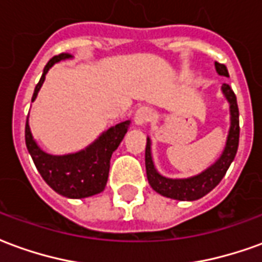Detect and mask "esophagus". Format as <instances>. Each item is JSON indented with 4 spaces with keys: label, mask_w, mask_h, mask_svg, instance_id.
<instances>
[{
    "label": "esophagus",
    "mask_w": 262,
    "mask_h": 262,
    "mask_svg": "<svg viewBox=\"0 0 262 262\" xmlns=\"http://www.w3.org/2000/svg\"><path fill=\"white\" fill-rule=\"evenodd\" d=\"M151 118H153V112L147 106H142L135 112V123L137 126H143L144 123H147L151 120Z\"/></svg>",
    "instance_id": "1"
}]
</instances>
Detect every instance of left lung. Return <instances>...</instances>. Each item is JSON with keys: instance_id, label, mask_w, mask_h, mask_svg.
<instances>
[{"instance_id": "obj_1", "label": "left lung", "mask_w": 262, "mask_h": 262, "mask_svg": "<svg viewBox=\"0 0 262 262\" xmlns=\"http://www.w3.org/2000/svg\"><path fill=\"white\" fill-rule=\"evenodd\" d=\"M214 69L217 74L229 77V71L225 64L214 63ZM222 92L230 106V129L226 139V146L220 157L206 170L199 172L196 176L188 178H168L160 174L154 165L153 156H151V140L147 137L146 144V174L150 187L160 195L177 201H196L209 193L225 177L226 171L233 163L236 157L237 147H238V136H240V126H238V106L234 92L229 84L222 85Z\"/></svg>"}]
</instances>
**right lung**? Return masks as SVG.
Returning a JSON list of instances; mask_svg holds the SVG:
<instances>
[{"label":"right lung","instance_id":"1","mask_svg":"<svg viewBox=\"0 0 262 262\" xmlns=\"http://www.w3.org/2000/svg\"><path fill=\"white\" fill-rule=\"evenodd\" d=\"M67 59H73V56L61 53L49 60V63L43 70L40 81L35 88L32 102L36 99L37 92L42 88L49 70L56 63ZM129 125L130 120H125L109 127L95 142L81 151L64 156H53L39 147L36 140L32 136L28 118L25 126L26 147L39 174L49 187L66 198L82 199L101 193L105 189L111 167V157L123 140Z\"/></svg>","mask_w":262,"mask_h":262}]
</instances>
